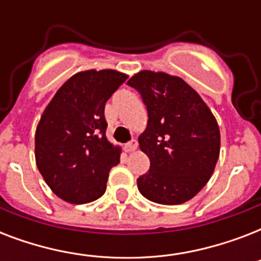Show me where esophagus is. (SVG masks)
<instances>
[{"mask_svg":"<svg viewBox=\"0 0 261 261\" xmlns=\"http://www.w3.org/2000/svg\"><path fill=\"white\" fill-rule=\"evenodd\" d=\"M137 147H138V142H137V141H131V142L126 143V146H124V150L130 153V151L137 150Z\"/></svg>","mask_w":261,"mask_h":261,"instance_id":"1","label":"esophagus"}]
</instances>
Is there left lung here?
<instances>
[{"mask_svg": "<svg viewBox=\"0 0 261 261\" xmlns=\"http://www.w3.org/2000/svg\"><path fill=\"white\" fill-rule=\"evenodd\" d=\"M127 84L147 108L138 137L150 169L137 180L139 192L160 204H181L206 186L221 150L217 119L195 89L177 75L141 70Z\"/></svg>", "mask_w": 261, "mask_h": 261, "instance_id": "obj_1", "label": "left lung"}]
</instances>
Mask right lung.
Segmentation results:
<instances>
[{"mask_svg": "<svg viewBox=\"0 0 261 261\" xmlns=\"http://www.w3.org/2000/svg\"><path fill=\"white\" fill-rule=\"evenodd\" d=\"M128 75L112 69L75 73L57 90L35 133V160L58 198L71 204L98 199L122 147L106 137L104 108Z\"/></svg>", "mask_w": 261, "mask_h": 261, "instance_id": "add662e5", "label": "right lung"}]
</instances>
